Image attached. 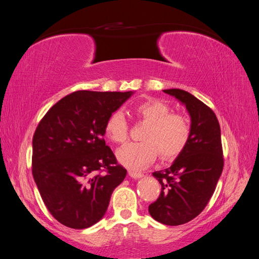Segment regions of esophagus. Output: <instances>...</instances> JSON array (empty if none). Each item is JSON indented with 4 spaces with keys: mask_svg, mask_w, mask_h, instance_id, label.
Wrapping results in <instances>:
<instances>
[{
    "mask_svg": "<svg viewBox=\"0 0 259 259\" xmlns=\"http://www.w3.org/2000/svg\"><path fill=\"white\" fill-rule=\"evenodd\" d=\"M128 175L134 178V179H138V178H142L144 175L142 173H137V171H134V170H128Z\"/></svg>",
    "mask_w": 259,
    "mask_h": 259,
    "instance_id": "esophagus-1",
    "label": "esophagus"
}]
</instances>
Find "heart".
Wrapping results in <instances>:
<instances>
[{
    "label": "heart",
    "mask_w": 259,
    "mask_h": 259,
    "mask_svg": "<svg viewBox=\"0 0 259 259\" xmlns=\"http://www.w3.org/2000/svg\"><path fill=\"white\" fill-rule=\"evenodd\" d=\"M134 113L148 123L140 143H130L120 148L116 158L130 169H144L156 159H174L182 152L190 137V125L183 114L171 113L167 104L149 99L134 107ZM105 133L113 143L122 144L128 137V124L122 111L107 117Z\"/></svg>",
    "instance_id": "heart-1"
}]
</instances>
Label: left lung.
Returning <instances> with one entry per match:
<instances>
[{
    "mask_svg": "<svg viewBox=\"0 0 259 259\" xmlns=\"http://www.w3.org/2000/svg\"><path fill=\"white\" fill-rule=\"evenodd\" d=\"M183 104L190 115V137L171 165L152 174L161 184L158 200L149 214L163 225L192 221L213 195L224 167L221 126L215 113L190 93L164 90Z\"/></svg>",
    "mask_w": 259,
    "mask_h": 259,
    "instance_id": "8db88e82",
    "label": "left lung"
}]
</instances>
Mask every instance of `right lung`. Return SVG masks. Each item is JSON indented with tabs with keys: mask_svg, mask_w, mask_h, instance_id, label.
I'll use <instances>...</instances> for the list:
<instances>
[{
	"mask_svg": "<svg viewBox=\"0 0 259 259\" xmlns=\"http://www.w3.org/2000/svg\"><path fill=\"white\" fill-rule=\"evenodd\" d=\"M133 94L77 91L55 104L37 125L32 140L34 182L50 213L69 228L98 223L126 176L104 136L107 117Z\"/></svg>",
	"mask_w": 259,
	"mask_h": 259,
	"instance_id": "right-lung-1",
	"label": "right lung"
}]
</instances>
